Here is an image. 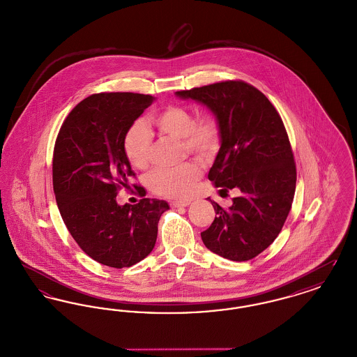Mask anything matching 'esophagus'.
Here are the masks:
<instances>
[{
	"label": "esophagus",
	"mask_w": 357,
	"mask_h": 357,
	"mask_svg": "<svg viewBox=\"0 0 357 357\" xmlns=\"http://www.w3.org/2000/svg\"><path fill=\"white\" fill-rule=\"evenodd\" d=\"M188 204H190L188 201H174V202H171L172 207H186Z\"/></svg>",
	"instance_id": "esophagus-1"
}]
</instances>
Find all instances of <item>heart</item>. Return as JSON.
<instances>
[{"label":"heart","mask_w":357,"mask_h":357,"mask_svg":"<svg viewBox=\"0 0 357 357\" xmlns=\"http://www.w3.org/2000/svg\"><path fill=\"white\" fill-rule=\"evenodd\" d=\"M153 127L165 135L182 139L187 151L202 162L210 160L220 147V124L213 115L194 119L192 112L182 105H170L151 118ZM153 136L142 121L134 123L123 139V151L135 169H146L151 159ZM201 175L199 167L188 162L176 167H158L147 175L149 188L162 197L183 198Z\"/></svg>","instance_id":"1"}]
</instances>
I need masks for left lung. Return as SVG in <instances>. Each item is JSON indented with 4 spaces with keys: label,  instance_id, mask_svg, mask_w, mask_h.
Instances as JSON below:
<instances>
[{
    "label": "left lung",
    "instance_id": "left-lung-1",
    "mask_svg": "<svg viewBox=\"0 0 357 357\" xmlns=\"http://www.w3.org/2000/svg\"><path fill=\"white\" fill-rule=\"evenodd\" d=\"M183 100L204 105L220 124L221 147L208 171L220 191L238 197L223 208L214 201L211 226L201 233L204 246L231 261H249L280 234L296 191V165L281 116L268 98L243 82L178 91Z\"/></svg>",
    "mask_w": 357,
    "mask_h": 357
}]
</instances>
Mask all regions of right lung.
<instances>
[{
    "mask_svg": "<svg viewBox=\"0 0 357 357\" xmlns=\"http://www.w3.org/2000/svg\"><path fill=\"white\" fill-rule=\"evenodd\" d=\"M153 100L131 92L91 95L69 112L54 144L53 190L63 221L85 255L115 269L153 252L158 222L170 208L150 198L116 202L120 187L135 176L123 139Z\"/></svg>",
    "mask_w": 357,
    "mask_h": 357,
    "instance_id": "right-lung-1",
    "label": "right lung"
}]
</instances>
